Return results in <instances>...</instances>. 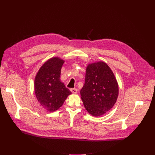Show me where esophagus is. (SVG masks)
<instances>
[{
    "instance_id": "obj_1",
    "label": "esophagus",
    "mask_w": 155,
    "mask_h": 155,
    "mask_svg": "<svg viewBox=\"0 0 155 155\" xmlns=\"http://www.w3.org/2000/svg\"><path fill=\"white\" fill-rule=\"evenodd\" d=\"M71 91L73 93V94H77L78 93V90L76 88H72L71 89Z\"/></svg>"
}]
</instances>
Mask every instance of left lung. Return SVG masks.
<instances>
[{
	"label": "left lung",
	"mask_w": 155,
	"mask_h": 155,
	"mask_svg": "<svg viewBox=\"0 0 155 155\" xmlns=\"http://www.w3.org/2000/svg\"><path fill=\"white\" fill-rule=\"evenodd\" d=\"M119 94L118 81L109 66L104 61L88 64L84 84L80 91L86 111L93 117H101L115 104Z\"/></svg>",
	"instance_id": "left-lung-1"
}]
</instances>
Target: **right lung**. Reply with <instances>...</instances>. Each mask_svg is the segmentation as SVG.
<instances>
[{
  "mask_svg": "<svg viewBox=\"0 0 155 155\" xmlns=\"http://www.w3.org/2000/svg\"><path fill=\"white\" fill-rule=\"evenodd\" d=\"M65 61L55 56L44 63L34 80V91L39 104L47 112L56 111L72 94L61 81V71Z\"/></svg>",
  "mask_w": 155,
  "mask_h": 155,
  "instance_id": "add662e5",
  "label": "right lung"
}]
</instances>
